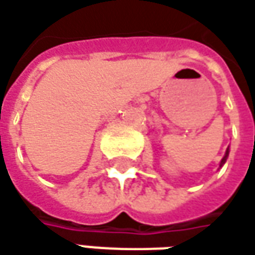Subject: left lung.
Segmentation results:
<instances>
[{
  "label": "left lung",
  "instance_id": "8db88e82",
  "mask_svg": "<svg viewBox=\"0 0 255 255\" xmlns=\"http://www.w3.org/2000/svg\"><path fill=\"white\" fill-rule=\"evenodd\" d=\"M227 156H229V148H227V151H226V154H224L223 159H222V162H220V168H222L224 163H226V161H227Z\"/></svg>",
  "mask_w": 255,
  "mask_h": 255
}]
</instances>
